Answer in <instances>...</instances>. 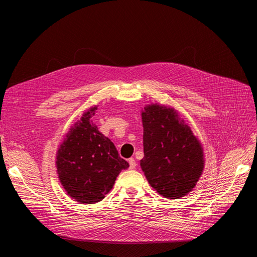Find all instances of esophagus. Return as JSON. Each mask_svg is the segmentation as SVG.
Masks as SVG:
<instances>
[{
  "label": "esophagus",
  "instance_id": "1",
  "mask_svg": "<svg viewBox=\"0 0 257 257\" xmlns=\"http://www.w3.org/2000/svg\"><path fill=\"white\" fill-rule=\"evenodd\" d=\"M136 167H137L136 159H134V158H130V159H129V169L133 170V169H136Z\"/></svg>",
  "mask_w": 257,
  "mask_h": 257
}]
</instances>
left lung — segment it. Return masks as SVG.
<instances>
[{
	"label": "left lung",
	"instance_id": "8db88e82",
	"mask_svg": "<svg viewBox=\"0 0 257 257\" xmlns=\"http://www.w3.org/2000/svg\"><path fill=\"white\" fill-rule=\"evenodd\" d=\"M142 119L144 158L141 167L147 180L165 198L178 199L187 195L204 169L199 140L172 107L147 105Z\"/></svg>",
	"mask_w": 257,
	"mask_h": 257
}]
</instances>
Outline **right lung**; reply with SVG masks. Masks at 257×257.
Listing matches in <instances>:
<instances>
[{"instance_id": "add662e5", "label": "right lung", "mask_w": 257, "mask_h": 257, "mask_svg": "<svg viewBox=\"0 0 257 257\" xmlns=\"http://www.w3.org/2000/svg\"><path fill=\"white\" fill-rule=\"evenodd\" d=\"M93 106L66 133L56 156L57 174L67 195L83 204L102 201L121 170L129 164L120 158L113 143L99 131Z\"/></svg>"}]
</instances>
